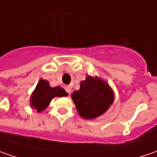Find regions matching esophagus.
<instances>
[{
    "instance_id": "obj_1",
    "label": "esophagus",
    "mask_w": 157,
    "mask_h": 157,
    "mask_svg": "<svg viewBox=\"0 0 157 157\" xmlns=\"http://www.w3.org/2000/svg\"><path fill=\"white\" fill-rule=\"evenodd\" d=\"M65 91H66L69 94H71V89L70 86H66V87H65Z\"/></svg>"
}]
</instances>
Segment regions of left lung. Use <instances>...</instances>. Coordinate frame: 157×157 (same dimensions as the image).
Here are the masks:
<instances>
[{
  "mask_svg": "<svg viewBox=\"0 0 157 157\" xmlns=\"http://www.w3.org/2000/svg\"><path fill=\"white\" fill-rule=\"evenodd\" d=\"M77 111L82 118L94 119L103 114L113 104L114 95L109 85L97 77L87 76L80 88L71 94Z\"/></svg>",
  "mask_w": 157,
  "mask_h": 157,
  "instance_id": "1",
  "label": "left lung"
}]
</instances>
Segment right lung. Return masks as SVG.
Here are the masks:
<instances>
[{
  "label": "right lung",
  "mask_w": 157,
  "mask_h": 157,
  "mask_svg": "<svg viewBox=\"0 0 157 157\" xmlns=\"http://www.w3.org/2000/svg\"><path fill=\"white\" fill-rule=\"evenodd\" d=\"M68 94L60 86L51 87L47 80L40 79L32 93L30 98V105L40 113L47 108L51 101L55 97H64Z\"/></svg>",
  "instance_id": "add662e5"
}]
</instances>
